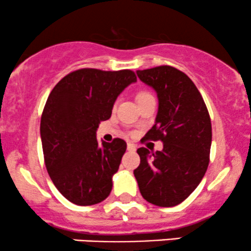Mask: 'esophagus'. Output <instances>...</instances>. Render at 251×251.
I'll return each mask as SVG.
<instances>
[{
    "mask_svg": "<svg viewBox=\"0 0 251 251\" xmlns=\"http://www.w3.org/2000/svg\"><path fill=\"white\" fill-rule=\"evenodd\" d=\"M135 149H137V148H135L134 144H132V143H128L127 144V150H128L129 152H134Z\"/></svg>",
    "mask_w": 251,
    "mask_h": 251,
    "instance_id": "obj_1",
    "label": "esophagus"
}]
</instances>
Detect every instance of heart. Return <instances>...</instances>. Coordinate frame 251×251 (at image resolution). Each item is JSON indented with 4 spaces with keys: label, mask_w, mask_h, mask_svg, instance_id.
<instances>
[{
    "label": "heart",
    "mask_w": 251,
    "mask_h": 251,
    "mask_svg": "<svg viewBox=\"0 0 251 251\" xmlns=\"http://www.w3.org/2000/svg\"><path fill=\"white\" fill-rule=\"evenodd\" d=\"M151 94L148 93V92H142V93L138 94V99H142V98H145V97H150Z\"/></svg>",
    "instance_id": "obj_1"
}]
</instances>
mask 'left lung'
I'll return each mask as SVG.
<instances>
[{
	"label": "left lung",
	"mask_w": 251,
	"mask_h": 251,
	"mask_svg": "<svg viewBox=\"0 0 251 251\" xmlns=\"http://www.w3.org/2000/svg\"><path fill=\"white\" fill-rule=\"evenodd\" d=\"M140 81L157 93L158 112L145 139L162 140L163 150H137L140 164L133 174L149 203L175 206L203 179L209 165L211 120L192 80L171 66L137 71Z\"/></svg>",
	"instance_id": "8db88e82"
}]
</instances>
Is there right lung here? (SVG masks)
<instances>
[{
	"label": "right lung",
	"instance_id": "obj_1",
	"mask_svg": "<svg viewBox=\"0 0 251 251\" xmlns=\"http://www.w3.org/2000/svg\"><path fill=\"white\" fill-rule=\"evenodd\" d=\"M135 81L128 70L82 68L60 80L48 97L40 125L46 168L60 194L76 205H93L111 194L126 143L116 138L100 144L97 129Z\"/></svg>",
	"mask_w": 251,
	"mask_h": 251
}]
</instances>
